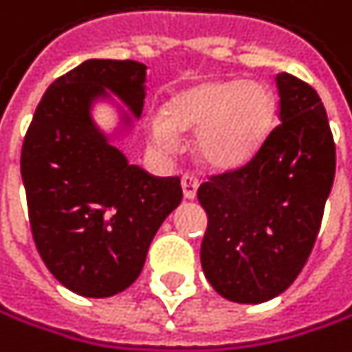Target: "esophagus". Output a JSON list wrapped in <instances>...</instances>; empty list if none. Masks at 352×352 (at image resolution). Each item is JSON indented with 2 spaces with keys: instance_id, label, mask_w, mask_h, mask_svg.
Returning a JSON list of instances; mask_svg holds the SVG:
<instances>
[{
  "instance_id": "34e87169",
  "label": "esophagus",
  "mask_w": 352,
  "mask_h": 352,
  "mask_svg": "<svg viewBox=\"0 0 352 352\" xmlns=\"http://www.w3.org/2000/svg\"><path fill=\"white\" fill-rule=\"evenodd\" d=\"M182 190H184V196L188 200H194L196 192H198V179L192 177V175H184V177H182Z\"/></svg>"
}]
</instances>
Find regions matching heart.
Here are the masks:
<instances>
[{
    "label": "heart",
    "instance_id": "obj_1",
    "mask_svg": "<svg viewBox=\"0 0 352 352\" xmlns=\"http://www.w3.org/2000/svg\"><path fill=\"white\" fill-rule=\"evenodd\" d=\"M276 97L253 80H211L184 88L166 101L162 118L147 124V141L160 154L179 150V135H196V154L211 168L247 164L270 135Z\"/></svg>",
    "mask_w": 352,
    "mask_h": 352
}]
</instances>
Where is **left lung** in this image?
Masks as SVG:
<instances>
[{
  "instance_id": "8db88e82",
  "label": "left lung",
  "mask_w": 352,
  "mask_h": 352,
  "mask_svg": "<svg viewBox=\"0 0 352 352\" xmlns=\"http://www.w3.org/2000/svg\"><path fill=\"white\" fill-rule=\"evenodd\" d=\"M280 124L255 158L198 188L209 226L200 264L226 300L262 304L285 292L317 241L336 175V145L313 86L276 74Z\"/></svg>"
}]
</instances>
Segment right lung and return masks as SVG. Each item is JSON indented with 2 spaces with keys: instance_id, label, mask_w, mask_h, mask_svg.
I'll use <instances>...</instances> for the list:
<instances>
[{
  "instance_id": "1",
  "label": "right lung",
  "mask_w": 352,
  "mask_h": 352,
  "mask_svg": "<svg viewBox=\"0 0 352 352\" xmlns=\"http://www.w3.org/2000/svg\"><path fill=\"white\" fill-rule=\"evenodd\" d=\"M145 84L143 63L88 58L48 86L23 143L35 247L60 285L84 298L133 285L184 196L177 177H154L116 145L141 118ZM99 102L116 111L111 131L94 120Z\"/></svg>"
}]
</instances>
